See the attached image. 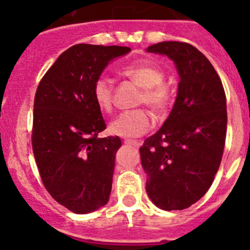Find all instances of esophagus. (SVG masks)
I'll list each match as a JSON object with an SVG mask.
<instances>
[{"mask_svg": "<svg viewBox=\"0 0 250 250\" xmlns=\"http://www.w3.org/2000/svg\"><path fill=\"white\" fill-rule=\"evenodd\" d=\"M125 145H131V146H134V147H140L141 145H142L141 141H134V140H125Z\"/></svg>", "mask_w": 250, "mask_h": 250, "instance_id": "obj_1", "label": "esophagus"}]
</instances>
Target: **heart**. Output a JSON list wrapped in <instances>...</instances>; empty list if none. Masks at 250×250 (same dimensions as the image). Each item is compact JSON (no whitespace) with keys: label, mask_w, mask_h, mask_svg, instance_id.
I'll return each instance as SVG.
<instances>
[{"label":"heart","mask_w":250,"mask_h":250,"mask_svg":"<svg viewBox=\"0 0 250 250\" xmlns=\"http://www.w3.org/2000/svg\"><path fill=\"white\" fill-rule=\"evenodd\" d=\"M123 74L143 88L141 102H145L156 112H161L167 107L170 99V89L162 83L164 71L161 68L149 62H141L125 66ZM93 98L101 110H112L113 86L109 78L101 75L95 79L93 84ZM152 123L153 119L147 110H125L109 123V132L119 137H138L149 131Z\"/></svg>","instance_id":"b5f03b06"}]
</instances>
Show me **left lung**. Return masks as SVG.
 <instances>
[{
	"label": "left lung",
	"mask_w": 250,
	"mask_h": 250,
	"mask_svg": "<svg viewBox=\"0 0 250 250\" xmlns=\"http://www.w3.org/2000/svg\"><path fill=\"white\" fill-rule=\"evenodd\" d=\"M146 51L167 56L180 82L170 116L140 148L146 191L162 210H184L209 190L227 136V98L211 62L196 47L164 41Z\"/></svg>",
	"instance_id": "obj_1"
}]
</instances>
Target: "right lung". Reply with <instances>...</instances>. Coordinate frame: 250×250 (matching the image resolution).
Listing matches in <instances>:
<instances>
[{
    "label": "right lung",
    "instance_id": "add662e5",
    "mask_svg": "<svg viewBox=\"0 0 250 250\" xmlns=\"http://www.w3.org/2000/svg\"><path fill=\"white\" fill-rule=\"evenodd\" d=\"M125 46L78 44L46 71L34 102L32 149L42 184L60 205L77 214L104 206L112 191L121 138H98L105 129L93 84Z\"/></svg>",
    "mask_w": 250,
    "mask_h": 250
}]
</instances>
